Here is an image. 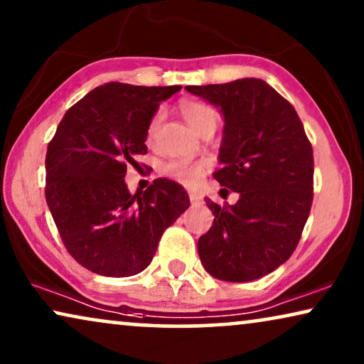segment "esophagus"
Here are the masks:
<instances>
[{
    "instance_id": "1",
    "label": "esophagus",
    "mask_w": 364,
    "mask_h": 364,
    "mask_svg": "<svg viewBox=\"0 0 364 364\" xmlns=\"http://www.w3.org/2000/svg\"><path fill=\"white\" fill-rule=\"evenodd\" d=\"M188 198H191L192 205H200V203H202V197L196 192H188Z\"/></svg>"
}]
</instances>
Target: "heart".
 I'll return each instance as SVG.
<instances>
[{
	"mask_svg": "<svg viewBox=\"0 0 364 364\" xmlns=\"http://www.w3.org/2000/svg\"><path fill=\"white\" fill-rule=\"evenodd\" d=\"M178 109H181L182 116L186 121L191 124V126L196 129L198 134L208 131H215L217 127V111L213 109L210 104L197 101V99H183L178 104ZM159 127V114L151 117V121L147 124L146 129V141L152 142L154 137L157 134ZM161 173L164 177L172 178V181L181 182V183H192L196 182L198 176L202 173V166L200 164L186 161V159H168V161L161 164Z\"/></svg>",
	"mask_w": 364,
	"mask_h": 364,
	"instance_id": "b5f03b06",
	"label": "heart"
}]
</instances>
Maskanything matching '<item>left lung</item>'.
<instances>
[{
	"mask_svg": "<svg viewBox=\"0 0 364 364\" xmlns=\"http://www.w3.org/2000/svg\"><path fill=\"white\" fill-rule=\"evenodd\" d=\"M186 89L222 109V167L213 177L222 192L240 196L235 205L205 198L215 218L198 238V257L218 280H257L301 238L313 202L311 142L295 107L262 79Z\"/></svg>",
	"mask_w": 364,
	"mask_h": 364,
	"instance_id": "left-lung-1",
	"label": "left lung"
}]
</instances>
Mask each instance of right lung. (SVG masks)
<instances>
[{"mask_svg": "<svg viewBox=\"0 0 364 364\" xmlns=\"http://www.w3.org/2000/svg\"><path fill=\"white\" fill-rule=\"evenodd\" d=\"M181 86L107 82L68 109L46 152V202L74 260L104 277L147 268L166 228L191 205L177 182L127 191V167L147 154L146 129Z\"/></svg>", "mask_w": 364, "mask_h": 364, "instance_id": "add662e5", "label": "right lung"}]
</instances>
